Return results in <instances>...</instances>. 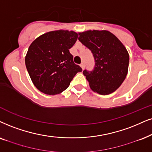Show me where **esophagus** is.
Returning a JSON list of instances; mask_svg holds the SVG:
<instances>
[{"instance_id":"1","label":"esophagus","mask_w":152,"mask_h":152,"mask_svg":"<svg viewBox=\"0 0 152 152\" xmlns=\"http://www.w3.org/2000/svg\"><path fill=\"white\" fill-rule=\"evenodd\" d=\"M80 66L82 68V69H84V68H85V64H84V63H81V64H80Z\"/></svg>"}]
</instances>
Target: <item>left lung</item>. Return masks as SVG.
<instances>
[{
    "mask_svg": "<svg viewBox=\"0 0 152 152\" xmlns=\"http://www.w3.org/2000/svg\"><path fill=\"white\" fill-rule=\"evenodd\" d=\"M78 40L93 53L95 67L83 72L94 92L109 95L120 87L128 74L129 55L118 38L106 30L79 33Z\"/></svg>",
    "mask_w": 152,
    "mask_h": 152,
    "instance_id": "obj_1",
    "label": "left lung"
}]
</instances>
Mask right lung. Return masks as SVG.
Masks as SVG:
<instances>
[{
    "instance_id": "right-lung-1",
    "label": "right lung",
    "mask_w": 152,
    "mask_h": 152,
    "mask_svg": "<svg viewBox=\"0 0 152 152\" xmlns=\"http://www.w3.org/2000/svg\"><path fill=\"white\" fill-rule=\"evenodd\" d=\"M78 34L58 30L44 34L32 42L25 57L31 79L36 88L47 95L61 93L81 67L74 64L69 49Z\"/></svg>"
}]
</instances>
